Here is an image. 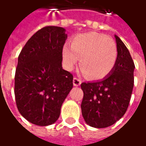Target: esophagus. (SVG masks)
<instances>
[{"label": "esophagus", "instance_id": "obj_1", "mask_svg": "<svg viewBox=\"0 0 146 146\" xmlns=\"http://www.w3.org/2000/svg\"><path fill=\"white\" fill-rule=\"evenodd\" d=\"M81 83H82V80H81L80 79H79V78L75 77V78L73 79V84H74V86H79Z\"/></svg>", "mask_w": 146, "mask_h": 146}]
</instances>
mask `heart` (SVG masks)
Returning <instances> with one entry per match:
<instances>
[{
	"label": "heart",
	"instance_id": "b5f03b06",
	"mask_svg": "<svg viewBox=\"0 0 146 146\" xmlns=\"http://www.w3.org/2000/svg\"><path fill=\"white\" fill-rule=\"evenodd\" d=\"M117 48L111 39L95 33L80 34L73 38L71 47L63 46V64L71 70L80 59V67L90 79H101L110 73L117 60Z\"/></svg>",
	"mask_w": 146,
	"mask_h": 146
}]
</instances>
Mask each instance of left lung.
I'll use <instances>...</instances> for the list:
<instances>
[{"mask_svg":"<svg viewBox=\"0 0 146 146\" xmlns=\"http://www.w3.org/2000/svg\"><path fill=\"white\" fill-rule=\"evenodd\" d=\"M117 56L113 70L102 80L83 83L82 114L86 123L94 128L113 125L127 110L133 88L134 63L129 52L115 35Z\"/></svg>","mask_w":146,"mask_h":146,"instance_id":"obj_1","label":"left lung"}]
</instances>
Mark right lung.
<instances>
[{"instance_id":"add662e5","label":"right lung","mask_w":146,"mask_h":146,"mask_svg":"<svg viewBox=\"0 0 146 146\" xmlns=\"http://www.w3.org/2000/svg\"><path fill=\"white\" fill-rule=\"evenodd\" d=\"M67 34L46 26L29 39L18 57L14 94L21 114L34 125L57 121L63 101L73 87V75L62 67Z\"/></svg>"}]
</instances>
